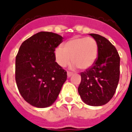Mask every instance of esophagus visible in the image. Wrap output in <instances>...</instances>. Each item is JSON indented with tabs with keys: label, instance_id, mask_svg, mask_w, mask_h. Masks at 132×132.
<instances>
[{
	"label": "esophagus",
	"instance_id": "esophagus-1",
	"mask_svg": "<svg viewBox=\"0 0 132 132\" xmlns=\"http://www.w3.org/2000/svg\"><path fill=\"white\" fill-rule=\"evenodd\" d=\"M72 74H73V73H72V72H67V77H69V78H70V77H72Z\"/></svg>",
	"mask_w": 132,
	"mask_h": 132
}]
</instances>
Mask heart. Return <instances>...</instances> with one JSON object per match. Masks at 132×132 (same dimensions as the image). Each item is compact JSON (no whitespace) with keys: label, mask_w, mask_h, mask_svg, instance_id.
<instances>
[{"label":"heart","mask_w":132,"mask_h":132,"mask_svg":"<svg viewBox=\"0 0 132 132\" xmlns=\"http://www.w3.org/2000/svg\"><path fill=\"white\" fill-rule=\"evenodd\" d=\"M98 51L97 42L93 37H74L62 45V49L60 47L55 48L54 56L60 67H67L72 58L74 67L85 70L94 65Z\"/></svg>","instance_id":"heart-1"}]
</instances>
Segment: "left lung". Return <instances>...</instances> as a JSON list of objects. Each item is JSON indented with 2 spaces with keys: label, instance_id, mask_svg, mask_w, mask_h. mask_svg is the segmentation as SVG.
<instances>
[{
  "label": "left lung",
  "instance_id": "1",
  "mask_svg": "<svg viewBox=\"0 0 132 132\" xmlns=\"http://www.w3.org/2000/svg\"><path fill=\"white\" fill-rule=\"evenodd\" d=\"M90 35L97 42L98 57L94 65L81 72L78 92L86 104H106L114 95L120 79V56L106 38L97 34Z\"/></svg>",
  "mask_w": 132,
  "mask_h": 132
}]
</instances>
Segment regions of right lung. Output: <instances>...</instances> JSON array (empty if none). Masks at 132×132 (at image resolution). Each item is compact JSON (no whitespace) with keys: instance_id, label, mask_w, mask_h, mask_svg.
Wrapping results in <instances>:
<instances>
[{"instance_id":"right-lung-1","label":"right lung","mask_w":132,"mask_h":132,"mask_svg":"<svg viewBox=\"0 0 132 132\" xmlns=\"http://www.w3.org/2000/svg\"><path fill=\"white\" fill-rule=\"evenodd\" d=\"M62 39L56 33L39 32L25 40L18 51L16 83L25 101L33 106L53 104L67 80V72L55 62L54 56Z\"/></svg>"}]
</instances>
